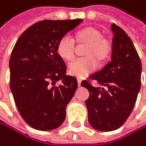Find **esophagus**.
<instances>
[{
  "label": "esophagus",
  "mask_w": 146,
  "mask_h": 146,
  "mask_svg": "<svg viewBox=\"0 0 146 146\" xmlns=\"http://www.w3.org/2000/svg\"><path fill=\"white\" fill-rule=\"evenodd\" d=\"M78 86L81 85V79L80 78H78Z\"/></svg>",
  "instance_id": "obj_1"
}]
</instances>
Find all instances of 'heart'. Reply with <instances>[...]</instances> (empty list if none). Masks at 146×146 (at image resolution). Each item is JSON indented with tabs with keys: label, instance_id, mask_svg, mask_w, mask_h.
<instances>
[{
	"label": "heart",
	"instance_id": "obj_1",
	"mask_svg": "<svg viewBox=\"0 0 146 146\" xmlns=\"http://www.w3.org/2000/svg\"><path fill=\"white\" fill-rule=\"evenodd\" d=\"M75 41L78 45H86L83 56L84 58L72 62L68 72L77 78H84L93 72L98 65L102 64L110 58L112 52L110 40L101 36L100 30L88 27L75 33ZM57 53L62 59L71 62L75 57V44L71 38L63 36L57 45Z\"/></svg>",
	"mask_w": 146,
	"mask_h": 146
}]
</instances>
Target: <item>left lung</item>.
<instances>
[{
    "label": "left lung",
    "mask_w": 146,
    "mask_h": 146,
    "mask_svg": "<svg viewBox=\"0 0 146 146\" xmlns=\"http://www.w3.org/2000/svg\"><path fill=\"white\" fill-rule=\"evenodd\" d=\"M113 38L111 61L89 76L101 87L88 80L81 85L89 92L85 101L90 125L100 131L119 129L131 113L140 89L141 62L131 39L115 24L111 26Z\"/></svg>",
    "instance_id": "8db88e82"
}]
</instances>
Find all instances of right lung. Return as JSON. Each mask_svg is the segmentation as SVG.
<instances>
[{
	"label": "right lung",
	"instance_id": "obj_1",
	"mask_svg": "<svg viewBox=\"0 0 146 146\" xmlns=\"http://www.w3.org/2000/svg\"><path fill=\"white\" fill-rule=\"evenodd\" d=\"M82 21H38L21 35L11 52V91L21 116L36 129H57L66 118V107L78 82L75 77L66 75L67 67L57 53V45Z\"/></svg>",
	"mask_w": 146,
	"mask_h": 146
}]
</instances>
